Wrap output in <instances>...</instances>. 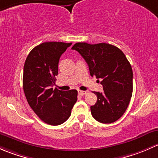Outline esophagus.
Segmentation results:
<instances>
[{"label": "esophagus", "instance_id": "obj_1", "mask_svg": "<svg viewBox=\"0 0 158 158\" xmlns=\"http://www.w3.org/2000/svg\"><path fill=\"white\" fill-rule=\"evenodd\" d=\"M78 93H79L80 95H85V94H86V91L79 90V91H78Z\"/></svg>", "mask_w": 158, "mask_h": 158}]
</instances>
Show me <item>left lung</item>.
Masks as SVG:
<instances>
[{
  "mask_svg": "<svg viewBox=\"0 0 158 158\" xmlns=\"http://www.w3.org/2000/svg\"><path fill=\"white\" fill-rule=\"evenodd\" d=\"M72 49L83 57L91 76L102 79L103 92H94L97 102L91 106L92 115L104 124L118 120L128 108L133 91V72L124 52L105 43H76Z\"/></svg>",
  "mask_w": 158,
  "mask_h": 158,
  "instance_id": "left-lung-1",
  "label": "left lung"
}]
</instances>
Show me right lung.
Masks as SVG:
<instances>
[{"mask_svg":"<svg viewBox=\"0 0 158 158\" xmlns=\"http://www.w3.org/2000/svg\"><path fill=\"white\" fill-rule=\"evenodd\" d=\"M71 45L72 43H43L30 51L24 63L23 88L28 104L43 122L50 125L66 122L77 101L76 89H52L60 56Z\"/></svg>","mask_w":158,"mask_h":158,"instance_id":"add662e5","label":"right lung"}]
</instances>
